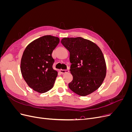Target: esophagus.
<instances>
[{
    "instance_id": "esophagus-1",
    "label": "esophagus",
    "mask_w": 132,
    "mask_h": 132,
    "mask_svg": "<svg viewBox=\"0 0 132 132\" xmlns=\"http://www.w3.org/2000/svg\"><path fill=\"white\" fill-rule=\"evenodd\" d=\"M60 73H61V74H65L66 73H68L69 72V70L67 69V70H63V69H61L59 70Z\"/></svg>"
}]
</instances>
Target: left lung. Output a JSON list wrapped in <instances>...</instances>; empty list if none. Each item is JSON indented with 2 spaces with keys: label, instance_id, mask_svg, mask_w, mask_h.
<instances>
[{
  "label": "left lung",
  "instance_id": "left-lung-1",
  "mask_svg": "<svg viewBox=\"0 0 132 132\" xmlns=\"http://www.w3.org/2000/svg\"><path fill=\"white\" fill-rule=\"evenodd\" d=\"M61 43L70 53V73L73 80L69 89L81 96L98 89L106 77V64L101 49L82 37L63 38Z\"/></svg>",
  "mask_w": 132,
  "mask_h": 132
}]
</instances>
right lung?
<instances>
[{
    "label": "right lung",
    "instance_id": "add662e5",
    "mask_svg": "<svg viewBox=\"0 0 132 132\" xmlns=\"http://www.w3.org/2000/svg\"><path fill=\"white\" fill-rule=\"evenodd\" d=\"M59 43V38L43 36L31 42L23 52L20 69L23 79L30 87L45 93L54 86L58 73L52 68V53Z\"/></svg>",
    "mask_w": 132,
    "mask_h": 132
}]
</instances>
